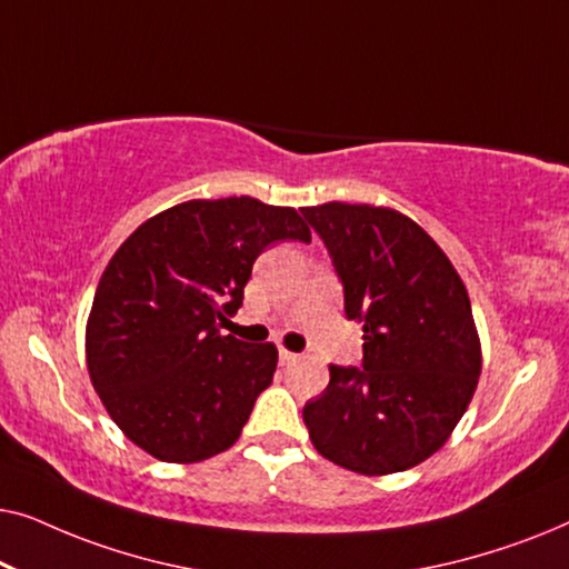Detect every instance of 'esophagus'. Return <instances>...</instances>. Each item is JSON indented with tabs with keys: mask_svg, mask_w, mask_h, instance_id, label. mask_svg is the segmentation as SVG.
Returning a JSON list of instances; mask_svg holds the SVG:
<instances>
[{
	"mask_svg": "<svg viewBox=\"0 0 569 569\" xmlns=\"http://www.w3.org/2000/svg\"><path fill=\"white\" fill-rule=\"evenodd\" d=\"M295 360H298V355L290 352V349H279V362L290 365V362H295Z\"/></svg>",
	"mask_w": 569,
	"mask_h": 569,
	"instance_id": "34e87169",
	"label": "esophagus"
}]
</instances>
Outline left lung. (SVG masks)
Here are the masks:
<instances>
[{
  "label": "left lung",
  "instance_id": "1",
  "mask_svg": "<svg viewBox=\"0 0 569 569\" xmlns=\"http://www.w3.org/2000/svg\"><path fill=\"white\" fill-rule=\"evenodd\" d=\"M323 240L345 290V316L362 323V365H331L302 407L318 453L349 471L396 473L442 448L481 372L466 287L440 246L393 209H300Z\"/></svg>",
  "mask_w": 569,
  "mask_h": 569
}]
</instances>
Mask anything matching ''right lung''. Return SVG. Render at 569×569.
Returning a JSON list of instances; mask_svg holds the SVG:
<instances>
[{
  "label": "right lung",
  "mask_w": 569,
  "mask_h": 569,
  "mask_svg": "<svg viewBox=\"0 0 569 569\" xmlns=\"http://www.w3.org/2000/svg\"><path fill=\"white\" fill-rule=\"evenodd\" d=\"M282 240L310 243L290 207L193 199L131 232L100 277L88 370L123 435L168 463L228 450L277 370L274 345L222 337L253 261Z\"/></svg>",
  "instance_id": "obj_1"
}]
</instances>
